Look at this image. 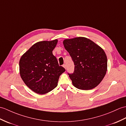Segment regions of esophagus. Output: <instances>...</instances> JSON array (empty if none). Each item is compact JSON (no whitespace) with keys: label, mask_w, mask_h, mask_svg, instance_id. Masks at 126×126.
Here are the masks:
<instances>
[{"label":"esophagus","mask_w":126,"mask_h":126,"mask_svg":"<svg viewBox=\"0 0 126 126\" xmlns=\"http://www.w3.org/2000/svg\"><path fill=\"white\" fill-rule=\"evenodd\" d=\"M63 66L64 67V68L66 69V65H65V64H63Z\"/></svg>","instance_id":"1"}]
</instances>
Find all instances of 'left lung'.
<instances>
[{
	"instance_id": "1",
	"label": "left lung",
	"mask_w": 126,
	"mask_h": 126,
	"mask_svg": "<svg viewBox=\"0 0 126 126\" xmlns=\"http://www.w3.org/2000/svg\"><path fill=\"white\" fill-rule=\"evenodd\" d=\"M63 43L74 63V73L68 74L73 85L83 90L98 86L107 69V58L104 50L84 37L65 39Z\"/></svg>"
}]
</instances>
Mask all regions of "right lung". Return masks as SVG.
I'll list each match as a JSON object with an SVG mask.
<instances>
[{
  "label": "right lung",
  "mask_w": 126,
  "mask_h": 126,
  "mask_svg": "<svg viewBox=\"0 0 126 126\" xmlns=\"http://www.w3.org/2000/svg\"><path fill=\"white\" fill-rule=\"evenodd\" d=\"M57 42V39L38 42L20 58V76L26 85L38 94H46L54 89L60 75L65 71L52 54Z\"/></svg>",
  "instance_id": "add662e5"
}]
</instances>
